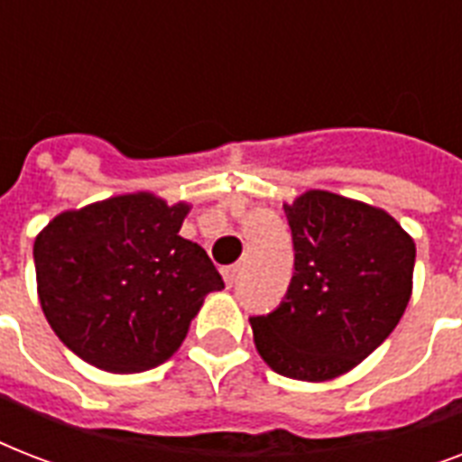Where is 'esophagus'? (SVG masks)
I'll return each mask as SVG.
<instances>
[{
	"mask_svg": "<svg viewBox=\"0 0 462 462\" xmlns=\"http://www.w3.org/2000/svg\"><path fill=\"white\" fill-rule=\"evenodd\" d=\"M237 275H239V266H225L223 268V278H225V285H227V288H232V285H235Z\"/></svg>",
	"mask_w": 462,
	"mask_h": 462,
	"instance_id": "1",
	"label": "esophagus"
}]
</instances>
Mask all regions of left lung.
Listing matches in <instances>:
<instances>
[{"label": "left lung", "mask_w": 462, "mask_h": 462, "mask_svg": "<svg viewBox=\"0 0 462 462\" xmlns=\"http://www.w3.org/2000/svg\"><path fill=\"white\" fill-rule=\"evenodd\" d=\"M282 208L295 275L281 307L249 319L254 345L288 379L330 381L369 357L405 314L415 239L383 208L323 189Z\"/></svg>", "instance_id": "obj_1"}]
</instances>
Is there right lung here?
Returning a JSON list of instances; mask_svg holds the SVG:
<instances>
[{"instance_id": "1", "label": "right lung", "mask_w": 462, "mask_h": 462, "mask_svg": "<svg viewBox=\"0 0 462 462\" xmlns=\"http://www.w3.org/2000/svg\"><path fill=\"white\" fill-rule=\"evenodd\" d=\"M189 210L136 191L64 210L38 232L40 307L83 362L115 374L162 365L206 295L225 288L208 254L180 235Z\"/></svg>"}]
</instances>
